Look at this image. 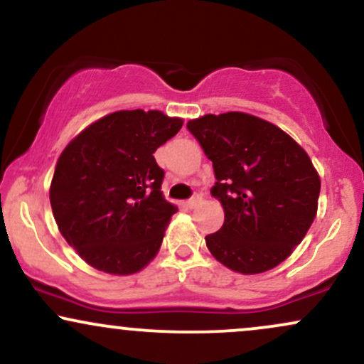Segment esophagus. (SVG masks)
<instances>
[{
  "mask_svg": "<svg viewBox=\"0 0 364 364\" xmlns=\"http://www.w3.org/2000/svg\"><path fill=\"white\" fill-rule=\"evenodd\" d=\"M186 203H188V207H190V208H196L200 205V203H202V195H198V193L193 195L190 200H188Z\"/></svg>",
  "mask_w": 364,
  "mask_h": 364,
  "instance_id": "1",
  "label": "esophagus"
}]
</instances>
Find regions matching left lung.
Wrapping results in <instances>:
<instances>
[{"label":"left lung","mask_w":364,"mask_h":364,"mask_svg":"<svg viewBox=\"0 0 364 364\" xmlns=\"http://www.w3.org/2000/svg\"><path fill=\"white\" fill-rule=\"evenodd\" d=\"M188 129L212 161V195L224 224L205 236L208 252L237 274L272 270L306 236L318 210L320 176L286 132L248 112L203 114Z\"/></svg>","instance_id":"obj_1"}]
</instances>
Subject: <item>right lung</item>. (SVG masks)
Here are the masks:
<instances>
[{
    "mask_svg": "<svg viewBox=\"0 0 364 364\" xmlns=\"http://www.w3.org/2000/svg\"><path fill=\"white\" fill-rule=\"evenodd\" d=\"M162 111H116L63 149L49 186L54 220L83 262L111 275L156 258L178 207L161 191L154 152L181 129Z\"/></svg>",
    "mask_w": 364,
    "mask_h": 364,
    "instance_id": "1",
    "label": "right lung"
}]
</instances>
